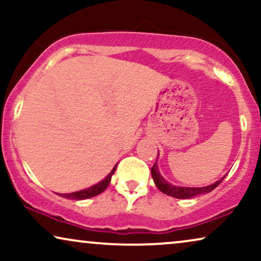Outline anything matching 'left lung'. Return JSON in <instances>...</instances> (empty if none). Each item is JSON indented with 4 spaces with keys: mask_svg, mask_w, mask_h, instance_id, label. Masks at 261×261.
Segmentation results:
<instances>
[{
    "mask_svg": "<svg viewBox=\"0 0 261 261\" xmlns=\"http://www.w3.org/2000/svg\"><path fill=\"white\" fill-rule=\"evenodd\" d=\"M156 160H158V156H156ZM151 174H152L153 180H154V184L156 185V188H158L160 191L164 192V194L171 196V197L180 198V199H188V198H192V197H195V196H198V195L208 194V192L213 191L214 189H215L217 185H219L221 181L224 179V177H226V176H223L221 179L216 180L215 183L206 185V187H201V188L177 187V185H173V184L169 183L167 180H165V178L160 174L158 165H156V162L154 163V165L152 166Z\"/></svg>",
    "mask_w": 261,
    "mask_h": 261,
    "instance_id": "obj_1",
    "label": "left lung"
}]
</instances>
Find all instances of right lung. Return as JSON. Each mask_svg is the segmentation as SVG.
Here are the masks:
<instances>
[{"label":"right lung","mask_w":261,"mask_h":261,"mask_svg":"<svg viewBox=\"0 0 261 261\" xmlns=\"http://www.w3.org/2000/svg\"><path fill=\"white\" fill-rule=\"evenodd\" d=\"M116 166L113 167V170L110 171L108 176H107L105 179H102L101 181H98L97 184L92 185V187L88 188V189H84V190H80V191H76V192H71V194H59V196H62L64 198H69V199H74V201H81V199H87V198H91L94 197V196H97L103 192L108 187L110 180H112V176L115 172L116 170Z\"/></svg>","instance_id":"obj_1"}]
</instances>
